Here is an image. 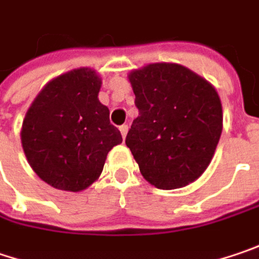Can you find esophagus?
Segmentation results:
<instances>
[{
  "mask_svg": "<svg viewBox=\"0 0 259 259\" xmlns=\"http://www.w3.org/2000/svg\"><path fill=\"white\" fill-rule=\"evenodd\" d=\"M119 131H121V134H122V138L126 137V133H128V125H121L119 126Z\"/></svg>",
  "mask_w": 259,
  "mask_h": 259,
  "instance_id": "34e87169",
  "label": "esophagus"
}]
</instances>
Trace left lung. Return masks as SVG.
I'll return each mask as SVG.
<instances>
[{
	"label": "left lung",
	"instance_id": "8db88e82",
	"mask_svg": "<svg viewBox=\"0 0 259 259\" xmlns=\"http://www.w3.org/2000/svg\"><path fill=\"white\" fill-rule=\"evenodd\" d=\"M138 116L125 144L151 185L176 189L208 167L223 130L214 85L189 68L154 62L128 74Z\"/></svg>",
	"mask_w": 259,
	"mask_h": 259
}]
</instances>
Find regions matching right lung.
I'll return each mask as SVG.
<instances>
[{
	"label": "right lung",
	"instance_id": "add662e5",
	"mask_svg": "<svg viewBox=\"0 0 259 259\" xmlns=\"http://www.w3.org/2000/svg\"><path fill=\"white\" fill-rule=\"evenodd\" d=\"M102 78L81 67L52 78L21 125V146L34 174L51 187L80 192L96 182L106 156L122 143L99 100Z\"/></svg>",
	"mask_w": 259,
	"mask_h": 259
}]
</instances>
